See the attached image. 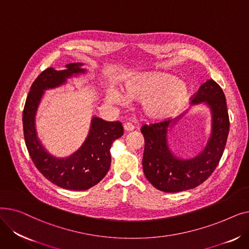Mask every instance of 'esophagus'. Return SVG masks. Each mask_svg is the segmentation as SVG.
Returning <instances> with one entry per match:
<instances>
[{
    "label": "esophagus",
    "mask_w": 249,
    "mask_h": 249,
    "mask_svg": "<svg viewBox=\"0 0 249 249\" xmlns=\"http://www.w3.org/2000/svg\"><path fill=\"white\" fill-rule=\"evenodd\" d=\"M124 130L126 132H130V131H133L134 130V126L131 123H125L124 124Z\"/></svg>",
    "instance_id": "34e87169"
}]
</instances>
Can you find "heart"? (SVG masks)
Returning <instances> with one entry per match:
<instances>
[{
    "label": "heart",
    "instance_id": "obj_1",
    "mask_svg": "<svg viewBox=\"0 0 249 249\" xmlns=\"http://www.w3.org/2000/svg\"><path fill=\"white\" fill-rule=\"evenodd\" d=\"M185 83L166 73H144L128 78L122 87V95L115 89L107 91L111 104H124L126 100L141 101L144 115L153 120H162L177 114L189 100Z\"/></svg>",
    "mask_w": 249,
    "mask_h": 249
}]
</instances>
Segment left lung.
I'll return each mask as SVG.
<instances>
[{
	"mask_svg": "<svg viewBox=\"0 0 249 249\" xmlns=\"http://www.w3.org/2000/svg\"><path fill=\"white\" fill-rule=\"evenodd\" d=\"M192 101L193 104H207L212 112L211 136L204 150L196 158L180 160L169 149L167 134L176 123L173 120L166 119L141 127L145 141L143 172L154 188L165 193L200 186L215 171L226 145L230 123L226 98L221 87L209 80L200 87Z\"/></svg>",
	"mask_w": 249,
	"mask_h": 249,
	"instance_id": "1",
	"label": "left lung"
}]
</instances>
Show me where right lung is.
I'll use <instances>...</instances> for the list:
<instances>
[{
	"label": "right lung",
	"instance_id": "1",
	"mask_svg": "<svg viewBox=\"0 0 249 249\" xmlns=\"http://www.w3.org/2000/svg\"><path fill=\"white\" fill-rule=\"evenodd\" d=\"M82 65L83 63H70L64 71L52 68L43 71L32 84L23 110L24 138L33 163L52 184L72 191H85L94 187L107 175L111 164L112 143L124 133L121 122H108L94 117L84 144L65 159L49 154L37 138L35 114L44 89L64 84L73 74L84 73L86 70L81 69Z\"/></svg>",
	"mask_w": 249,
	"mask_h": 249
}]
</instances>
